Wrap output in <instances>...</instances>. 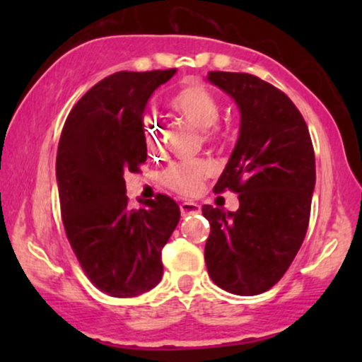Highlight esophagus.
Wrapping results in <instances>:
<instances>
[{
	"label": "esophagus",
	"mask_w": 362,
	"mask_h": 362,
	"mask_svg": "<svg viewBox=\"0 0 362 362\" xmlns=\"http://www.w3.org/2000/svg\"><path fill=\"white\" fill-rule=\"evenodd\" d=\"M180 209H181L182 217H186V216H191V214H196V212H199L201 206L196 204V202H182V204L180 206Z\"/></svg>",
	"instance_id": "obj_1"
}]
</instances>
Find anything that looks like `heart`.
I'll return each instance as SVG.
<instances>
[{"mask_svg": "<svg viewBox=\"0 0 362 362\" xmlns=\"http://www.w3.org/2000/svg\"><path fill=\"white\" fill-rule=\"evenodd\" d=\"M173 105L199 130H209L219 120V103L204 87L192 86L182 88L173 100ZM158 132H160L158 127L150 125L146 132L148 141H155ZM207 173H209V166L202 161L177 163L168 168L163 180L171 189L187 194V192H194L201 186Z\"/></svg>", "mask_w": 362, "mask_h": 362, "instance_id": "obj_1", "label": "heart"}]
</instances>
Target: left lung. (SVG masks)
I'll list each match as a JSON object with an SVG mask.
<instances>
[{
  "mask_svg": "<svg viewBox=\"0 0 362 362\" xmlns=\"http://www.w3.org/2000/svg\"><path fill=\"white\" fill-rule=\"evenodd\" d=\"M240 112L235 148L214 191L239 192V209L202 206L211 234L204 259L212 281L234 295L264 293L279 281L306 235L316 170L308 127L284 92L242 72H209Z\"/></svg>",
  "mask_w": 362,
  "mask_h": 362,
  "instance_id": "obj_1",
  "label": "left lung"
}]
</instances>
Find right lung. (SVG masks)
Returning a JSON list of instances; mask_svg holds the SVG:
<instances>
[{
	"label": "right lung",
	"instance_id": "add662e5",
	"mask_svg": "<svg viewBox=\"0 0 362 362\" xmlns=\"http://www.w3.org/2000/svg\"><path fill=\"white\" fill-rule=\"evenodd\" d=\"M175 74L105 77L74 105L59 140L56 176L67 239L88 280L117 298L160 284L161 250L180 222V207L165 194L132 209L123 177L146 161L148 100Z\"/></svg>",
	"mask_w": 362,
	"mask_h": 362
}]
</instances>
